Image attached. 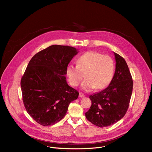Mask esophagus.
I'll return each instance as SVG.
<instances>
[{
  "mask_svg": "<svg viewBox=\"0 0 152 152\" xmlns=\"http://www.w3.org/2000/svg\"><path fill=\"white\" fill-rule=\"evenodd\" d=\"M79 97H80L81 98H83V97H85V95H84V94H83V93L80 92V93H79Z\"/></svg>",
  "mask_w": 152,
  "mask_h": 152,
  "instance_id": "1",
  "label": "esophagus"
}]
</instances>
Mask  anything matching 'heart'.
<instances>
[{
	"label": "heart",
	"instance_id": "1",
	"mask_svg": "<svg viewBox=\"0 0 152 152\" xmlns=\"http://www.w3.org/2000/svg\"><path fill=\"white\" fill-rule=\"evenodd\" d=\"M115 73V63L108 55L90 51L83 54L77 60V66L69 65L66 75L69 84L77 86L84 77L81 88L90 91L94 88H105L112 80Z\"/></svg>",
	"mask_w": 152,
	"mask_h": 152
}]
</instances>
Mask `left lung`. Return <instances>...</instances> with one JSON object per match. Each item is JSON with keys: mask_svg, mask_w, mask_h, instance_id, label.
I'll return each mask as SVG.
<instances>
[{"mask_svg": "<svg viewBox=\"0 0 152 152\" xmlns=\"http://www.w3.org/2000/svg\"><path fill=\"white\" fill-rule=\"evenodd\" d=\"M116 68L113 77L104 90L91 95L90 109L86 113L87 120L100 127L112 125L125 115L129 105L133 81L125 60L114 52Z\"/></svg>", "mask_w": 152, "mask_h": 152, "instance_id": "8db88e82", "label": "left lung"}]
</instances>
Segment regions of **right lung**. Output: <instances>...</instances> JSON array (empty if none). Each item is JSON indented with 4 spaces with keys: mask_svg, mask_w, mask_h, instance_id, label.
<instances>
[{
    "mask_svg": "<svg viewBox=\"0 0 152 152\" xmlns=\"http://www.w3.org/2000/svg\"><path fill=\"white\" fill-rule=\"evenodd\" d=\"M77 49L53 45L39 52L29 61L21 77L24 105L37 123L53 125L65 116L69 103L79 92L69 86L66 69Z\"/></svg>",
    "mask_w": 152,
    "mask_h": 152,
    "instance_id": "right-lung-1",
    "label": "right lung"
}]
</instances>
